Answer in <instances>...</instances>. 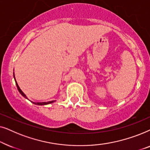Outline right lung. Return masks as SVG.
Instances as JSON below:
<instances>
[{"mask_svg":"<svg viewBox=\"0 0 150 150\" xmlns=\"http://www.w3.org/2000/svg\"><path fill=\"white\" fill-rule=\"evenodd\" d=\"M13 78H14V80H15L16 85V86H17V88H18V91L20 92V93L21 94V95H22V96H23L24 98H25L26 99H28V98L26 97V96L25 95V94L24 93V92L22 91L21 89H20V87H19V86H18L17 82H16V78H15V75H14V72H13ZM29 101H30V100H29ZM55 101H56V100H52V101H49V102H32V101H30V102H31L32 103L36 104V105H46V104H49L53 103V102H54Z\"/></svg>","mask_w":150,"mask_h":150,"instance_id":"obj_1","label":"right lung"}]
</instances>
